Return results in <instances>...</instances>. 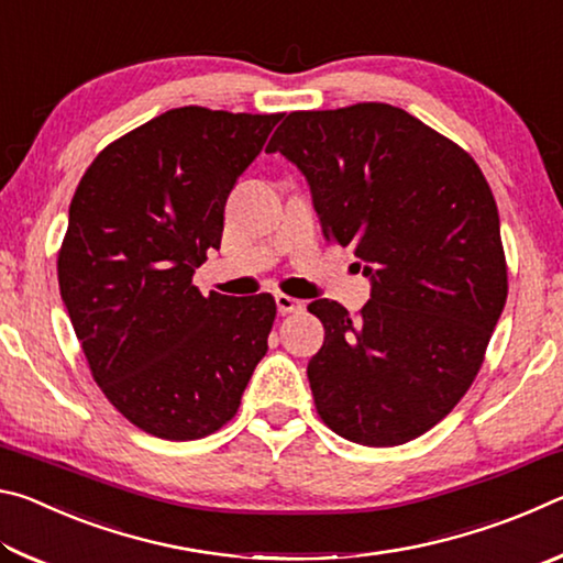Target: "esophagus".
Instances as JSON below:
<instances>
[{"instance_id": "1", "label": "esophagus", "mask_w": 563, "mask_h": 563, "mask_svg": "<svg viewBox=\"0 0 563 563\" xmlns=\"http://www.w3.org/2000/svg\"><path fill=\"white\" fill-rule=\"evenodd\" d=\"M275 305H278V312H283V316L285 312H300L305 308L302 300L290 298V295H285V292L275 295Z\"/></svg>"}]
</instances>
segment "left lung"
Returning <instances> with one entry per match:
<instances>
[{"instance_id": "8db88e82", "label": "left lung", "mask_w": 563, "mask_h": 563, "mask_svg": "<svg viewBox=\"0 0 563 563\" xmlns=\"http://www.w3.org/2000/svg\"><path fill=\"white\" fill-rule=\"evenodd\" d=\"M308 178L328 241L373 278L355 316L308 310L325 342L308 365L322 422L365 446H397L472 387L509 292L499 211L476 161L389 103L292 111L273 133Z\"/></svg>"}]
</instances>
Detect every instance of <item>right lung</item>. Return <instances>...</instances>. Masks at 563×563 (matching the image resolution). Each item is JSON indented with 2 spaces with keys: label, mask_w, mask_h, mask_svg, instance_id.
I'll return each mask as SVG.
<instances>
[{
  "label": "right lung",
  "mask_w": 563,
  "mask_h": 563,
  "mask_svg": "<svg viewBox=\"0 0 563 563\" xmlns=\"http://www.w3.org/2000/svg\"><path fill=\"white\" fill-rule=\"evenodd\" d=\"M280 119L170 109L99 151L74 190L62 300L93 383L158 440L231 422L268 352L273 295L203 298L194 273L221 247L228 194Z\"/></svg>",
  "instance_id": "add662e5"
}]
</instances>
